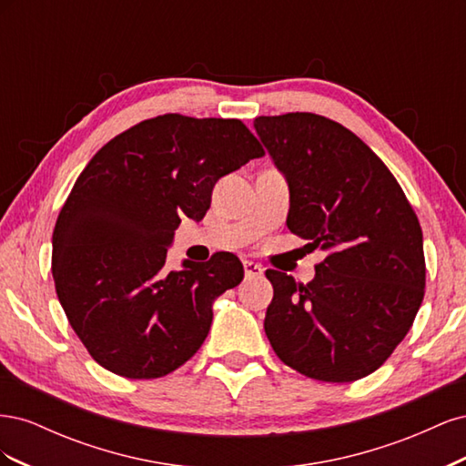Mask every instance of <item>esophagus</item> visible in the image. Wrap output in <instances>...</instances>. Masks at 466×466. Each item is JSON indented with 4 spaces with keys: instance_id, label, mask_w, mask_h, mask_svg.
Listing matches in <instances>:
<instances>
[{
    "instance_id": "obj_1",
    "label": "esophagus",
    "mask_w": 466,
    "mask_h": 466,
    "mask_svg": "<svg viewBox=\"0 0 466 466\" xmlns=\"http://www.w3.org/2000/svg\"><path fill=\"white\" fill-rule=\"evenodd\" d=\"M243 266H245V276H247V278L262 276V272H264V268H262L260 264H257V262H252V260H245Z\"/></svg>"
}]
</instances>
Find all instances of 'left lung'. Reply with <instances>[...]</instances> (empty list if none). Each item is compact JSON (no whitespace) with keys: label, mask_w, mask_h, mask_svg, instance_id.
<instances>
[{"label":"left lung","mask_w":466,"mask_h":466,"mask_svg":"<svg viewBox=\"0 0 466 466\" xmlns=\"http://www.w3.org/2000/svg\"><path fill=\"white\" fill-rule=\"evenodd\" d=\"M255 128L289 182L288 229L329 255L309 284L266 270L264 330L305 377L350 383L383 365L426 293L424 238L397 178L346 126L313 112L258 116Z\"/></svg>","instance_id":"left-lung-1"}]
</instances>
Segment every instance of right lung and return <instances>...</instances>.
Returning <instances> with one entry per match:
<instances>
[{"label": "right lung", "instance_id": "obj_1", "mask_svg": "<svg viewBox=\"0 0 466 466\" xmlns=\"http://www.w3.org/2000/svg\"><path fill=\"white\" fill-rule=\"evenodd\" d=\"M237 118L161 115L98 149L83 168L52 233V276L64 313L105 370L157 379L204 344L211 303L241 284L231 252L168 270L180 218L200 221L216 182L262 157Z\"/></svg>", "mask_w": 466, "mask_h": 466}]
</instances>
